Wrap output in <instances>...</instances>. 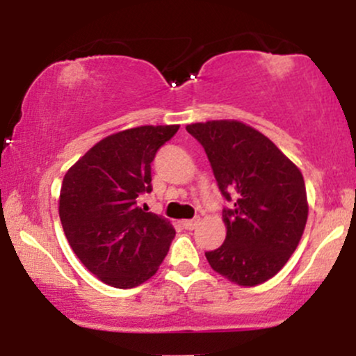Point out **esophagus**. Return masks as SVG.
<instances>
[{
  "label": "esophagus",
  "mask_w": 356,
  "mask_h": 356,
  "mask_svg": "<svg viewBox=\"0 0 356 356\" xmlns=\"http://www.w3.org/2000/svg\"><path fill=\"white\" fill-rule=\"evenodd\" d=\"M197 224H199V218H197V219H187V220H184L182 226L186 227V229L192 231V229H195V227H197Z\"/></svg>",
  "instance_id": "34e87169"
}]
</instances>
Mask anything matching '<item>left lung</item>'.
Returning a JSON list of instances; mask_svg holds the SVG:
<instances>
[{"mask_svg":"<svg viewBox=\"0 0 356 356\" xmlns=\"http://www.w3.org/2000/svg\"><path fill=\"white\" fill-rule=\"evenodd\" d=\"M206 150L229 207L222 209L226 239L207 251L211 268L241 286L268 281L284 266L308 219L300 169L277 147L238 120L186 127Z\"/></svg>","mask_w":356,"mask_h":356,"instance_id":"left-lung-1","label":"left lung"}]
</instances>
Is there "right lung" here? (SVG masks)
<instances>
[{"label":"right lung","instance_id":"add662e5","mask_svg":"<svg viewBox=\"0 0 356 356\" xmlns=\"http://www.w3.org/2000/svg\"><path fill=\"white\" fill-rule=\"evenodd\" d=\"M179 125H144L108 136L70 167L60 191V220L79 259L113 288H136L157 273L175 231L138 207L152 192L155 154Z\"/></svg>","mask_w":356,"mask_h":356}]
</instances>
